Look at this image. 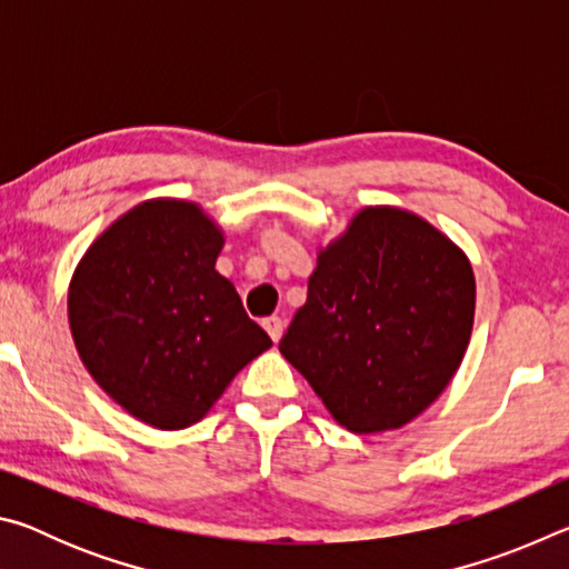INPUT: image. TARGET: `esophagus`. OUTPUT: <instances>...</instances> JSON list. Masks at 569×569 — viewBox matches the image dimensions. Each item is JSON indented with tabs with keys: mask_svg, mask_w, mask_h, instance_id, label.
<instances>
[{
	"mask_svg": "<svg viewBox=\"0 0 569 569\" xmlns=\"http://www.w3.org/2000/svg\"><path fill=\"white\" fill-rule=\"evenodd\" d=\"M263 326L273 341H281L283 329H286V321L281 319V316H268V319H263Z\"/></svg>",
	"mask_w": 569,
	"mask_h": 569,
	"instance_id": "34e87169",
	"label": "esophagus"
}]
</instances>
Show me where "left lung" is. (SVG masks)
<instances>
[{
  "label": "left lung",
  "mask_w": 569,
  "mask_h": 569,
  "mask_svg": "<svg viewBox=\"0 0 569 569\" xmlns=\"http://www.w3.org/2000/svg\"><path fill=\"white\" fill-rule=\"evenodd\" d=\"M469 258L427 220L377 206L326 246L278 349L353 435L399 429L455 377L475 323Z\"/></svg>",
  "instance_id": "obj_1"
}]
</instances>
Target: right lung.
<instances>
[{
    "mask_svg": "<svg viewBox=\"0 0 569 569\" xmlns=\"http://www.w3.org/2000/svg\"><path fill=\"white\" fill-rule=\"evenodd\" d=\"M223 230L188 200H146L94 240L72 276L77 353L102 391L156 429L206 417L271 339L216 271Z\"/></svg>",
    "mask_w": 569,
    "mask_h": 569,
    "instance_id": "right-lung-1",
    "label": "right lung"
}]
</instances>
